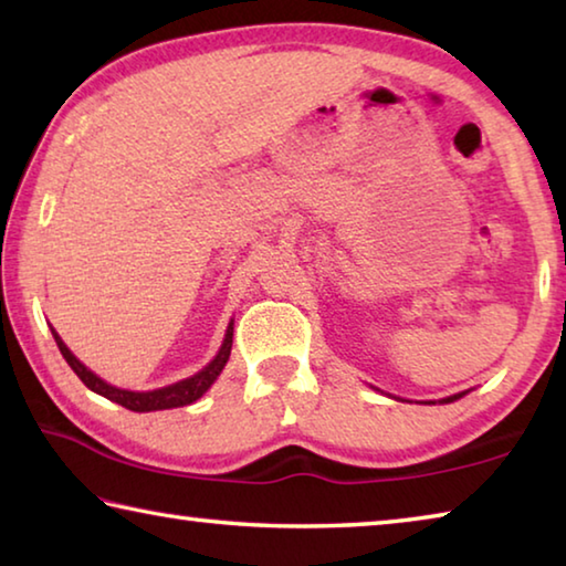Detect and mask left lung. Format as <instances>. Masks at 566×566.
<instances>
[{"label":"left lung","mask_w":566,"mask_h":566,"mask_svg":"<svg viewBox=\"0 0 566 566\" xmlns=\"http://www.w3.org/2000/svg\"><path fill=\"white\" fill-rule=\"evenodd\" d=\"M459 397H464V391H462V395H454V397H447V399H442V405H447V401H454V399H459ZM432 405H434V401H432Z\"/></svg>","instance_id":"1"}]
</instances>
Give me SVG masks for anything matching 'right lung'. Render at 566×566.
<instances>
[{
  "label": "right lung",
  "mask_w": 566,
  "mask_h": 566,
  "mask_svg": "<svg viewBox=\"0 0 566 566\" xmlns=\"http://www.w3.org/2000/svg\"><path fill=\"white\" fill-rule=\"evenodd\" d=\"M232 332L234 327L229 324L227 329V337L222 349H219L217 357L207 364L202 371H197L195 377L189 379H181L177 385H169V387H161L155 391H129V389H117L107 385V381L99 379L97 375H92V371L84 367V364L74 357V354L66 349V344L62 342L60 334H54V342L56 347H60L62 357L66 359V364L74 369V375L80 377L84 385H87L92 391H97V395L107 397L109 401H117L124 409H132V411H157V409H175V407H185L191 405V401H197L199 397L205 395V391L214 385V379L219 377V371L224 369V364L229 359V352H232Z\"/></svg>",
  "instance_id": "right-lung-1"
}]
</instances>
